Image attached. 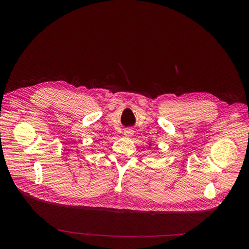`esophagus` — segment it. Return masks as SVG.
I'll return each instance as SVG.
<instances>
[{
    "label": "esophagus",
    "mask_w": 249,
    "mask_h": 249,
    "mask_svg": "<svg viewBox=\"0 0 249 249\" xmlns=\"http://www.w3.org/2000/svg\"><path fill=\"white\" fill-rule=\"evenodd\" d=\"M133 134H134V131L131 129V127H129V129H125L124 132V135L125 137H131V136H133Z\"/></svg>",
    "instance_id": "esophagus-1"
}]
</instances>
